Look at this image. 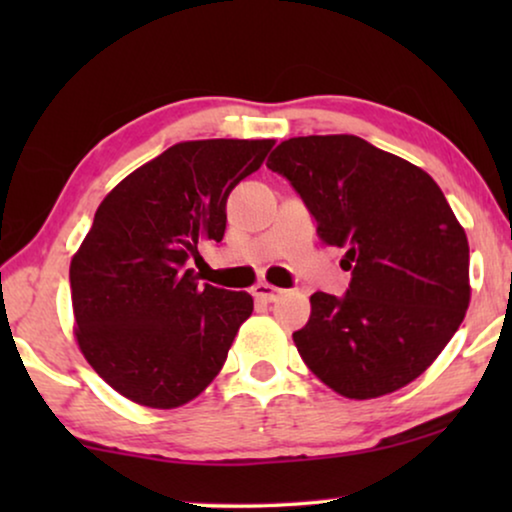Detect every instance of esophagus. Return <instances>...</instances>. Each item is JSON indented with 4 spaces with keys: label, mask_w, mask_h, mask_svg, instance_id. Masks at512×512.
Wrapping results in <instances>:
<instances>
[{
    "label": "esophagus",
    "mask_w": 512,
    "mask_h": 512,
    "mask_svg": "<svg viewBox=\"0 0 512 512\" xmlns=\"http://www.w3.org/2000/svg\"><path fill=\"white\" fill-rule=\"evenodd\" d=\"M251 293H254L256 300H263V303H275V300L282 296V289H277V286H272L268 282H258L254 289H251Z\"/></svg>",
    "instance_id": "obj_1"
}]
</instances>
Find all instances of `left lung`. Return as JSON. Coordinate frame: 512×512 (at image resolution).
Masks as SVG:
<instances>
[{
	"instance_id": "left-lung-1",
	"label": "left lung",
	"mask_w": 512,
	"mask_h": 512,
	"mask_svg": "<svg viewBox=\"0 0 512 512\" xmlns=\"http://www.w3.org/2000/svg\"><path fill=\"white\" fill-rule=\"evenodd\" d=\"M345 249L342 298L317 291L293 333L305 366L345 398H377L417 380L466 317L468 240L424 170L354 135L286 139L268 158Z\"/></svg>"
}]
</instances>
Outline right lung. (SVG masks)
<instances>
[{"label": "right lung", "instance_id": "1", "mask_svg": "<svg viewBox=\"0 0 512 512\" xmlns=\"http://www.w3.org/2000/svg\"><path fill=\"white\" fill-rule=\"evenodd\" d=\"M275 139L179 142L100 202L72 256L74 335L97 375L146 408H179L209 387L251 317L247 291L200 286L188 261L221 242L226 200Z\"/></svg>", "mask_w": 512, "mask_h": 512}]
</instances>
